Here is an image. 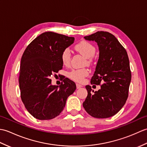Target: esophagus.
I'll return each instance as SVG.
<instances>
[{"label": "esophagus", "instance_id": "34e87169", "mask_svg": "<svg viewBox=\"0 0 147 147\" xmlns=\"http://www.w3.org/2000/svg\"><path fill=\"white\" fill-rule=\"evenodd\" d=\"M82 86L81 85H79V84H76V88H77V89L80 88Z\"/></svg>", "mask_w": 147, "mask_h": 147}]
</instances>
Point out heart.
Here are the masks:
<instances>
[{
	"label": "heart",
	"mask_w": 147,
	"mask_h": 147,
	"mask_svg": "<svg viewBox=\"0 0 147 147\" xmlns=\"http://www.w3.org/2000/svg\"><path fill=\"white\" fill-rule=\"evenodd\" d=\"M75 49L82 54L84 57L87 58L86 63L89 64L91 62V58L94 55L96 49L95 46L91 43L87 41H82L75 45ZM61 59L64 65L67 66L70 64L71 52L69 49L66 48L62 51L61 54ZM88 71L85 68L73 69L69 73V77L71 80L78 83H83L85 78L88 76Z\"/></svg>",
	"instance_id": "b5f03b06"
}]
</instances>
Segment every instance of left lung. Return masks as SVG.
I'll return each instance as SVG.
<instances>
[{
    "label": "left lung",
    "instance_id": "8db88e82",
    "mask_svg": "<svg viewBox=\"0 0 147 147\" xmlns=\"http://www.w3.org/2000/svg\"><path fill=\"white\" fill-rule=\"evenodd\" d=\"M84 38L97 43L99 58L91 83L102 84L95 92L90 85L86 86L88 95L83 106L93 117H112L121 110L128 97L131 73L127 52L117 39L107 32H97Z\"/></svg>",
    "mask_w": 147,
    "mask_h": 147
}]
</instances>
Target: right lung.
Instances as JSON below:
<instances>
[{
  "instance_id": "add662e5",
  "label": "right lung",
  "mask_w": 147,
  "mask_h": 147,
  "mask_svg": "<svg viewBox=\"0 0 147 147\" xmlns=\"http://www.w3.org/2000/svg\"><path fill=\"white\" fill-rule=\"evenodd\" d=\"M74 37L54 32L43 33L28 45L21 60L19 85L22 102L27 111L39 120L60 114L76 84L64 78L60 86L52 85L50 78L62 69L61 54L74 43Z\"/></svg>"
}]
</instances>
